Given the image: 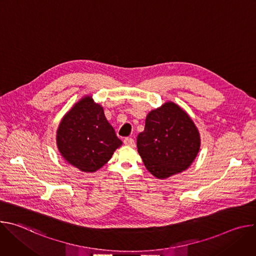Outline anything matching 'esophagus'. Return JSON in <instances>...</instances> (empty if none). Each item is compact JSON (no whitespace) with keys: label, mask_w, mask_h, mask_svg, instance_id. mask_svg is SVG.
Returning a JSON list of instances; mask_svg holds the SVG:
<instances>
[{"label":"esophagus","mask_w":256,"mask_h":256,"mask_svg":"<svg viewBox=\"0 0 256 256\" xmlns=\"http://www.w3.org/2000/svg\"><path fill=\"white\" fill-rule=\"evenodd\" d=\"M124 142L126 146H130V147H134V140L132 138H126L124 140Z\"/></svg>","instance_id":"34e87169"}]
</instances>
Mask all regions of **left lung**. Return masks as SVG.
Returning a JSON list of instances; mask_svg holds the SVG:
<instances>
[{
	"label": "left lung",
	"mask_w": 256,
	"mask_h": 256,
	"mask_svg": "<svg viewBox=\"0 0 256 256\" xmlns=\"http://www.w3.org/2000/svg\"><path fill=\"white\" fill-rule=\"evenodd\" d=\"M136 147L148 171L165 179L192 165L200 151V138L190 116L168 101L148 114Z\"/></svg>",
	"instance_id": "left-lung-1"
}]
</instances>
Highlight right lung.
Instances as JSON below:
<instances>
[{
	"mask_svg": "<svg viewBox=\"0 0 256 256\" xmlns=\"http://www.w3.org/2000/svg\"><path fill=\"white\" fill-rule=\"evenodd\" d=\"M56 144L60 155L83 172H95L112 157L122 142L104 116L103 107L86 96L62 118Z\"/></svg>",
	"mask_w": 256,
	"mask_h": 256,
	"instance_id": "right-lung-1",
	"label": "right lung"
}]
</instances>
